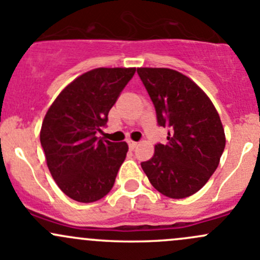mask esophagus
<instances>
[{"mask_svg":"<svg viewBox=\"0 0 260 260\" xmlns=\"http://www.w3.org/2000/svg\"><path fill=\"white\" fill-rule=\"evenodd\" d=\"M128 146H129V148H131V149H135L136 147L138 146V142H135V141L129 140V141H128Z\"/></svg>","mask_w":260,"mask_h":260,"instance_id":"esophagus-1","label":"esophagus"}]
</instances>
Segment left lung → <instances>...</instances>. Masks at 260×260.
Segmentation results:
<instances>
[{
  "instance_id": "8db88e82",
  "label": "left lung",
  "mask_w": 260,
  "mask_h": 260,
  "mask_svg": "<svg viewBox=\"0 0 260 260\" xmlns=\"http://www.w3.org/2000/svg\"><path fill=\"white\" fill-rule=\"evenodd\" d=\"M156 108L157 122L170 127L166 145L154 146L142 162L151 185L162 195L183 199L198 192L217 169L225 148L219 113L205 91L169 68H138Z\"/></svg>"
}]
</instances>
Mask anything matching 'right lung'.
<instances>
[{
    "label": "right lung",
    "mask_w": 260,
    "mask_h": 260,
    "mask_svg": "<svg viewBox=\"0 0 260 260\" xmlns=\"http://www.w3.org/2000/svg\"><path fill=\"white\" fill-rule=\"evenodd\" d=\"M136 68H96L68 84L46 112L40 142L60 190L79 203L112 190L128 145L96 137Z\"/></svg>",
    "instance_id": "1"
}]
</instances>
